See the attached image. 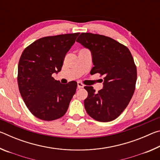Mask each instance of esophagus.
I'll return each instance as SVG.
<instances>
[{"mask_svg": "<svg viewBox=\"0 0 160 160\" xmlns=\"http://www.w3.org/2000/svg\"><path fill=\"white\" fill-rule=\"evenodd\" d=\"M84 87V85L82 83V82H78V88H82Z\"/></svg>", "mask_w": 160, "mask_h": 160, "instance_id": "34e87169", "label": "esophagus"}]
</instances>
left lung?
Here are the masks:
<instances>
[{
    "label": "left lung",
    "instance_id": "8db88e82",
    "mask_svg": "<svg viewBox=\"0 0 160 160\" xmlns=\"http://www.w3.org/2000/svg\"><path fill=\"white\" fill-rule=\"evenodd\" d=\"M76 42L91 51L94 66L90 74L104 77V87L98 92L93 87H84L88 92L84 101L86 112L100 122L114 120L128 106L135 90L137 68L131 51L112 38L89 32L81 33Z\"/></svg>",
    "mask_w": 160,
    "mask_h": 160
}]
</instances>
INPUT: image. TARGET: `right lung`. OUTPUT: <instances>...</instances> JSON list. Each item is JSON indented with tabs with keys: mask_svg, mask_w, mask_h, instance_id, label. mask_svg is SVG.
<instances>
[{
	"mask_svg": "<svg viewBox=\"0 0 160 160\" xmlns=\"http://www.w3.org/2000/svg\"><path fill=\"white\" fill-rule=\"evenodd\" d=\"M79 32L42 37L27 47L18 63L19 90L28 109L44 121L64 116L78 83L61 84L52 77L61 71L68 51Z\"/></svg>",
	"mask_w": 160,
	"mask_h": 160,
	"instance_id": "add662e5",
	"label": "right lung"
}]
</instances>
